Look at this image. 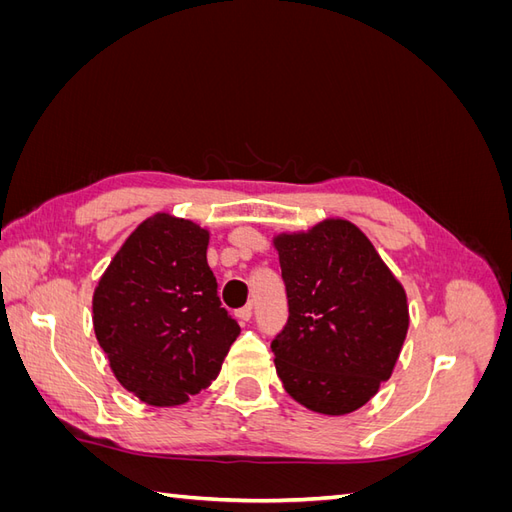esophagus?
Segmentation results:
<instances>
[{"label":"esophagus","mask_w":512,"mask_h":512,"mask_svg":"<svg viewBox=\"0 0 512 512\" xmlns=\"http://www.w3.org/2000/svg\"><path fill=\"white\" fill-rule=\"evenodd\" d=\"M252 314H254L252 305H245V307L237 309V318H239L241 322H250V320H252Z\"/></svg>","instance_id":"esophagus-1"}]
</instances>
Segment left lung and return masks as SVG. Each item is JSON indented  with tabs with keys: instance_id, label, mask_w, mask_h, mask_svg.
Masks as SVG:
<instances>
[{
	"instance_id": "8db88e82",
	"label": "left lung",
	"mask_w": 512,
	"mask_h": 512,
	"mask_svg": "<svg viewBox=\"0 0 512 512\" xmlns=\"http://www.w3.org/2000/svg\"><path fill=\"white\" fill-rule=\"evenodd\" d=\"M288 322L273 339L286 393L318 414L365 406L389 380L408 333V297L365 232L344 218L273 237Z\"/></svg>"
}]
</instances>
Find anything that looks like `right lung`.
I'll list each match as a JSON object with an SVG mask.
<instances>
[{"label": "right lung", "instance_id": "1", "mask_svg": "<svg viewBox=\"0 0 512 512\" xmlns=\"http://www.w3.org/2000/svg\"><path fill=\"white\" fill-rule=\"evenodd\" d=\"M209 230L166 211L123 241L94 290V331L123 389L181 406L218 378L239 324L209 269Z\"/></svg>", "mask_w": 512, "mask_h": 512}]
</instances>
